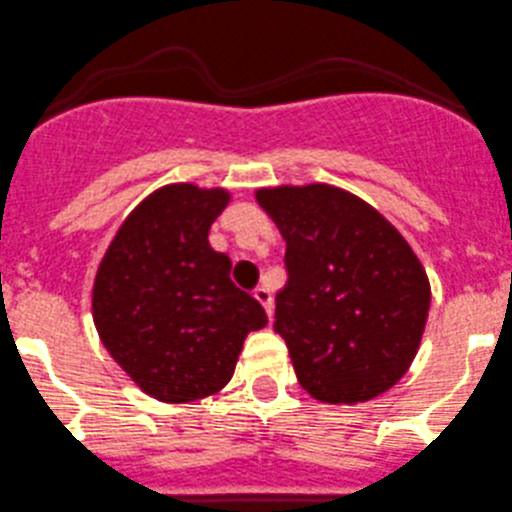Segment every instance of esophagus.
<instances>
[{
  "instance_id": "1",
  "label": "esophagus",
  "mask_w": 512,
  "mask_h": 512,
  "mask_svg": "<svg viewBox=\"0 0 512 512\" xmlns=\"http://www.w3.org/2000/svg\"><path fill=\"white\" fill-rule=\"evenodd\" d=\"M253 296H256V301L264 306L266 314L271 316V311H274V296H271V291L266 289V286H256V289H253Z\"/></svg>"
}]
</instances>
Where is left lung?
Instances as JSON below:
<instances>
[{
  "label": "left lung",
  "instance_id": "left-lung-1",
  "mask_svg": "<svg viewBox=\"0 0 512 512\" xmlns=\"http://www.w3.org/2000/svg\"><path fill=\"white\" fill-rule=\"evenodd\" d=\"M286 241L274 329L296 379L319 402L357 405L410 369L430 311V281L402 233L342 188H261Z\"/></svg>",
  "mask_w": 512,
  "mask_h": 512
}]
</instances>
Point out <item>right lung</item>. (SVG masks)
<instances>
[{"mask_svg":"<svg viewBox=\"0 0 512 512\" xmlns=\"http://www.w3.org/2000/svg\"><path fill=\"white\" fill-rule=\"evenodd\" d=\"M223 188L175 183L150 193L120 226L95 276L97 334L135 384L160 402H193L233 377L243 339L266 311L231 281L208 243Z\"/></svg>","mask_w":512,"mask_h":512,"instance_id":"right-lung-1","label":"right lung"}]
</instances>
